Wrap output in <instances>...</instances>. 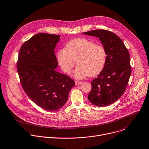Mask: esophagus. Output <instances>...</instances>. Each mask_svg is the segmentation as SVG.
<instances>
[{
  "instance_id": "1",
  "label": "esophagus",
  "mask_w": 149,
  "mask_h": 149,
  "mask_svg": "<svg viewBox=\"0 0 149 149\" xmlns=\"http://www.w3.org/2000/svg\"><path fill=\"white\" fill-rule=\"evenodd\" d=\"M75 85H79L82 84L83 82H81V81H76L75 82Z\"/></svg>"
}]
</instances>
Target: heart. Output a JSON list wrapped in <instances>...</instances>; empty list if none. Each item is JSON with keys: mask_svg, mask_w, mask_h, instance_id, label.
<instances>
[{"mask_svg": "<svg viewBox=\"0 0 149 149\" xmlns=\"http://www.w3.org/2000/svg\"><path fill=\"white\" fill-rule=\"evenodd\" d=\"M57 57L62 70L67 74L71 73L77 61L78 65L74 75L77 79H82L88 75L96 76L103 70L107 52L101 44L86 38H77L68 42L65 49H59Z\"/></svg>", "mask_w": 149, "mask_h": 149, "instance_id": "heart-1", "label": "heart"}]
</instances>
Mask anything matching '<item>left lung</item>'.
<instances>
[{
	"label": "left lung",
	"mask_w": 149,
	"mask_h": 149,
	"mask_svg": "<svg viewBox=\"0 0 149 149\" xmlns=\"http://www.w3.org/2000/svg\"><path fill=\"white\" fill-rule=\"evenodd\" d=\"M83 34L98 37L107 52L105 65L91 82L88 98L96 106L109 105L119 100L128 84L132 72L129 53L120 38L112 31L97 29Z\"/></svg>",
	"instance_id": "left-lung-1"
}]
</instances>
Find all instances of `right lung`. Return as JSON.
<instances>
[{
  "instance_id": "1",
  "label": "right lung",
  "mask_w": 149,
  "mask_h": 149,
  "mask_svg": "<svg viewBox=\"0 0 149 149\" xmlns=\"http://www.w3.org/2000/svg\"><path fill=\"white\" fill-rule=\"evenodd\" d=\"M60 36L38 33L22 45L17 70L22 87L27 95L40 108L54 111L67 102L74 81L57 72L54 48Z\"/></svg>"
}]
</instances>
